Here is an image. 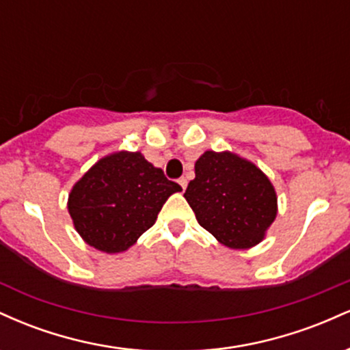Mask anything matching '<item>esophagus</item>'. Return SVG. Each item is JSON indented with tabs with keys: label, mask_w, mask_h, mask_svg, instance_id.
<instances>
[{
	"label": "esophagus",
	"mask_w": 350,
	"mask_h": 350,
	"mask_svg": "<svg viewBox=\"0 0 350 350\" xmlns=\"http://www.w3.org/2000/svg\"><path fill=\"white\" fill-rule=\"evenodd\" d=\"M178 183H179V186L183 187V191L187 187V179H186V178H180V179L178 180Z\"/></svg>",
	"instance_id": "obj_1"
}]
</instances>
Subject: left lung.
Returning a JSON list of instances; mask_svg holds the SVG:
<instances>
[{
	"instance_id": "8db88e82",
	"label": "left lung",
	"mask_w": 350,
	"mask_h": 350,
	"mask_svg": "<svg viewBox=\"0 0 350 350\" xmlns=\"http://www.w3.org/2000/svg\"><path fill=\"white\" fill-rule=\"evenodd\" d=\"M184 192L198 222L220 243L247 250L265 239L276 217V192L255 164L230 151H206Z\"/></svg>"
}]
</instances>
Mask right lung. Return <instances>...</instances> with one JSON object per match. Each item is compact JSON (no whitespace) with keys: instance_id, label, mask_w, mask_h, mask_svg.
Returning a JSON list of instances; mask_svg holds the SVG:
<instances>
[{"instance_id":"1","label":"right lung","mask_w":350,"mask_h":350,"mask_svg":"<svg viewBox=\"0 0 350 350\" xmlns=\"http://www.w3.org/2000/svg\"><path fill=\"white\" fill-rule=\"evenodd\" d=\"M183 191L142 152L118 151L102 158L80 178L67 208L90 247L105 253L128 250L156 222L167 198Z\"/></svg>"}]
</instances>
